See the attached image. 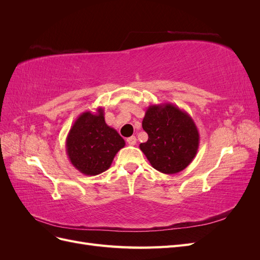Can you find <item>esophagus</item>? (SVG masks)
Here are the masks:
<instances>
[{"mask_svg": "<svg viewBox=\"0 0 260 260\" xmlns=\"http://www.w3.org/2000/svg\"><path fill=\"white\" fill-rule=\"evenodd\" d=\"M127 143H128L129 145H136V144H137V138H136L135 136H132V137L128 138V139H127Z\"/></svg>", "mask_w": 260, "mask_h": 260, "instance_id": "34e87169", "label": "esophagus"}]
</instances>
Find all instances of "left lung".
<instances>
[{"instance_id":"1","label":"left lung","mask_w":260,"mask_h":260,"mask_svg":"<svg viewBox=\"0 0 260 260\" xmlns=\"http://www.w3.org/2000/svg\"><path fill=\"white\" fill-rule=\"evenodd\" d=\"M142 127L148 140L140 144V149L152 167L162 174L182 171L198 154V127L190 115L174 104L149 105Z\"/></svg>"}]
</instances>
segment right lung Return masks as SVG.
Wrapping results in <instances>:
<instances>
[{"instance_id": "add662e5", "label": "right lung", "mask_w": 260, "mask_h": 260, "mask_svg": "<svg viewBox=\"0 0 260 260\" xmlns=\"http://www.w3.org/2000/svg\"><path fill=\"white\" fill-rule=\"evenodd\" d=\"M124 140L105 122L104 109L84 112L77 118L66 139V152L73 166L86 176L106 171Z\"/></svg>"}]
</instances>
